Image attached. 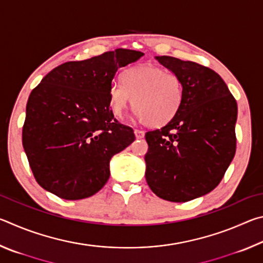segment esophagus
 <instances>
[{
  "label": "esophagus",
  "instance_id": "esophagus-1",
  "mask_svg": "<svg viewBox=\"0 0 263 263\" xmlns=\"http://www.w3.org/2000/svg\"><path fill=\"white\" fill-rule=\"evenodd\" d=\"M135 135H136V138L137 139H141V138L145 137V132L141 131V130H135Z\"/></svg>",
  "mask_w": 263,
  "mask_h": 263
}]
</instances>
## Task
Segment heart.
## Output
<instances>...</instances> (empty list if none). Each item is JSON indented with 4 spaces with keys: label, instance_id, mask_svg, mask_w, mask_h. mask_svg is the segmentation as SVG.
I'll list each match as a JSON object with an SVG mask.
<instances>
[{
    "label": "heart",
    "instance_id": "b5f03b06",
    "mask_svg": "<svg viewBox=\"0 0 263 263\" xmlns=\"http://www.w3.org/2000/svg\"><path fill=\"white\" fill-rule=\"evenodd\" d=\"M183 97L182 80L153 65L126 69L122 83L114 82L109 89V105L116 117H124L133 99L139 118L151 127L167 125L180 111Z\"/></svg>",
    "mask_w": 263,
    "mask_h": 263
}]
</instances>
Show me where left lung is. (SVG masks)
<instances>
[{
    "label": "left lung",
    "instance_id": "obj_1",
    "mask_svg": "<svg viewBox=\"0 0 263 263\" xmlns=\"http://www.w3.org/2000/svg\"><path fill=\"white\" fill-rule=\"evenodd\" d=\"M182 80L183 103L160 130L145 135L146 181L169 202H188L219 184L235 154L238 106L215 70L177 58L155 57Z\"/></svg>",
    "mask_w": 263,
    "mask_h": 263
}]
</instances>
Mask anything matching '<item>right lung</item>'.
Instances as JSON below:
<instances>
[{"label": "right lung", "mask_w": 263, "mask_h": 263, "mask_svg": "<svg viewBox=\"0 0 263 263\" xmlns=\"http://www.w3.org/2000/svg\"><path fill=\"white\" fill-rule=\"evenodd\" d=\"M144 53L125 48L52 69L29 96L22 141L38 184L58 197H90L110 177V160L135 141L114 117L109 89L118 68Z\"/></svg>", "instance_id": "obj_1"}]
</instances>
